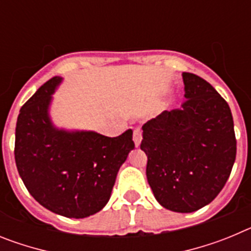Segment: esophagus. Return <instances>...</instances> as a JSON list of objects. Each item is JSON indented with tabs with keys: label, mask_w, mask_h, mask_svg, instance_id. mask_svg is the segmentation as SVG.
Instances as JSON below:
<instances>
[{
	"label": "esophagus",
	"mask_w": 251,
	"mask_h": 251,
	"mask_svg": "<svg viewBox=\"0 0 251 251\" xmlns=\"http://www.w3.org/2000/svg\"><path fill=\"white\" fill-rule=\"evenodd\" d=\"M133 142H134V145H136V147H139L141 146V142H142V132L141 129H134V132H133Z\"/></svg>",
	"instance_id": "esophagus-1"
}]
</instances>
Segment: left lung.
<instances>
[{"instance_id": "obj_1", "label": "left lung", "mask_w": 251, "mask_h": 251, "mask_svg": "<svg viewBox=\"0 0 251 251\" xmlns=\"http://www.w3.org/2000/svg\"><path fill=\"white\" fill-rule=\"evenodd\" d=\"M182 109L165 110L142 127L147 181L161 206L188 214L220 194L236 157L229 104L211 84L182 73Z\"/></svg>"}]
</instances>
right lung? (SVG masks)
I'll return each instance as SVG.
<instances>
[{"mask_svg":"<svg viewBox=\"0 0 251 251\" xmlns=\"http://www.w3.org/2000/svg\"><path fill=\"white\" fill-rule=\"evenodd\" d=\"M61 83V76L46 81L20 109L15 161L40 205L69 219H84L109 201L119 168L134 150L133 132L110 138L94 130L55 126L50 109Z\"/></svg>","mask_w":251,"mask_h":251,"instance_id":"obj_1","label":"right lung"}]
</instances>
